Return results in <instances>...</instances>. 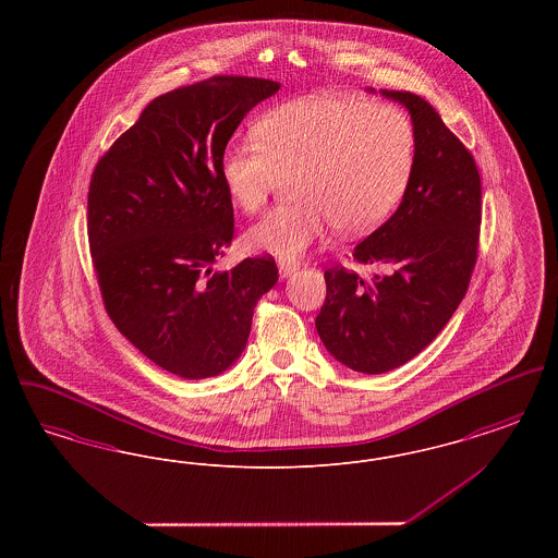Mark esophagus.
I'll list each match as a JSON object with an SVG mask.
<instances>
[{
	"mask_svg": "<svg viewBox=\"0 0 558 558\" xmlns=\"http://www.w3.org/2000/svg\"><path fill=\"white\" fill-rule=\"evenodd\" d=\"M278 269H280V276L282 278H291L292 274L299 269V264L296 262H278Z\"/></svg>",
	"mask_w": 558,
	"mask_h": 558,
	"instance_id": "esophagus-1",
	"label": "esophagus"
}]
</instances>
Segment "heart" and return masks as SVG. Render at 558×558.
<instances>
[{
	"label": "heart",
	"mask_w": 558,
	"mask_h": 558,
	"mask_svg": "<svg viewBox=\"0 0 558 558\" xmlns=\"http://www.w3.org/2000/svg\"><path fill=\"white\" fill-rule=\"evenodd\" d=\"M254 142L228 144L219 171L240 211L257 213L284 175L296 201L276 207L244 236L248 248L299 259L335 223L360 236L403 201L416 162V132L393 105L310 94L269 108Z\"/></svg>",
	"instance_id": "1"
}]
</instances>
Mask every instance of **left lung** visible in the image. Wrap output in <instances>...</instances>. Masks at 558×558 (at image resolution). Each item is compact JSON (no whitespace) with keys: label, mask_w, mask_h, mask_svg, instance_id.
<instances>
[{"label":"left lung","mask_w":558,"mask_h":558,"mask_svg":"<svg viewBox=\"0 0 558 558\" xmlns=\"http://www.w3.org/2000/svg\"><path fill=\"white\" fill-rule=\"evenodd\" d=\"M410 110L416 162L408 192L378 230L353 248L355 264L387 269L372 280L343 266L324 271L316 318L324 347L364 374L393 371L450 322L477 264L481 178L469 148L412 92L380 89Z\"/></svg>","instance_id":"8db88e82"}]
</instances>
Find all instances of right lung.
<instances>
[{
  "label": "right lung",
  "mask_w": 558,
  "mask_h": 558,
  "mask_svg": "<svg viewBox=\"0 0 558 558\" xmlns=\"http://www.w3.org/2000/svg\"><path fill=\"white\" fill-rule=\"evenodd\" d=\"M280 83L217 75L171 89L98 160L87 192V239L108 318L162 371L209 378L248 341L276 262L213 264L234 239L219 160L244 114Z\"/></svg>",
  "instance_id": "1"
}]
</instances>
